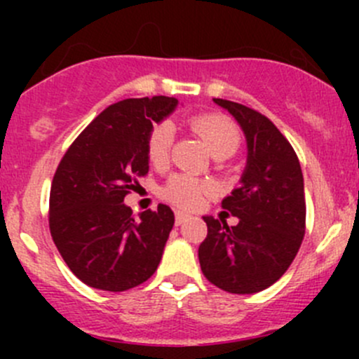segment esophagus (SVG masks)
<instances>
[{
  "mask_svg": "<svg viewBox=\"0 0 359 359\" xmlns=\"http://www.w3.org/2000/svg\"><path fill=\"white\" fill-rule=\"evenodd\" d=\"M186 220H187L186 213H182V212H177L175 213V224H177V226H182V224L186 222Z\"/></svg>",
  "mask_w": 359,
  "mask_h": 359,
  "instance_id": "34e87169",
  "label": "esophagus"
}]
</instances>
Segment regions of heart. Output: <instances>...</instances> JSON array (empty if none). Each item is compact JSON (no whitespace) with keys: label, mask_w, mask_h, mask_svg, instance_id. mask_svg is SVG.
Listing matches in <instances>:
<instances>
[{"label":"heart","mask_w":359,"mask_h":359,"mask_svg":"<svg viewBox=\"0 0 359 359\" xmlns=\"http://www.w3.org/2000/svg\"><path fill=\"white\" fill-rule=\"evenodd\" d=\"M187 126L201 137L203 142L210 149V153L217 158H226L236 153L241 144L240 128L231 121L227 116L213 114H198L187 121ZM172 126L168 123L154 126L153 132L147 139V158L149 163L156 168H161L168 163L170 149H172ZM212 191V184L206 180L196 179L191 175H173L163 187L161 194L165 200L180 208H194L203 200L205 194Z\"/></svg>","instance_id":"b5f03b06"}]
</instances>
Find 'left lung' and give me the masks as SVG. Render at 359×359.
Listing matches in <instances>:
<instances>
[{"mask_svg": "<svg viewBox=\"0 0 359 359\" xmlns=\"http://www.w3.org/2000/svg\"><path fill=\"white\" fill-rule=\"evenodd\" d=\"M243 128L247 168L240 187L222 201L236 226L203 217L208 227L198 248L206 280L229 293H257L276 283L306 234V196L299 158L274 123L243 104L213 99Z\"/></svg>", "mask_w": 359, "mask_h": 359, "instance_id": "1", "label": "left lung"}]
</instances>
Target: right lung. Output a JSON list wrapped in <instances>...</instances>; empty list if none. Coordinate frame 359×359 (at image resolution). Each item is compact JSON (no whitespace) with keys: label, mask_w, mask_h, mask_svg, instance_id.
<instances>
[{"label":"right lung","mask_w":359,"mask_h":359,"mask_svg":"<svg viewBox=\"0 0 359 359\" xmlns=\"http://www.w3.org/2000/svg\"><path fill=\"white\" fill-rule=\"evenodd\" d=\"M177 99H125L106 107L69 146L52 180L48 224L69 269L85 285L125 292L158 269L173 227L170 206L135 219L123 203L149 172L147 139L153 123Z\"/></svg>","instance_id":"obj_1"}]
</instances>
